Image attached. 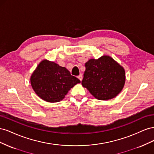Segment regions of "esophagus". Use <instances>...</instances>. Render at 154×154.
I'll return each mask as SVG.
<instances>
[{"label":"esophagus","mask_w":154,"mask_h":154,"mask_svg":"<svg viewBox=\"0 0 154 154\" xmlns=\"http://www.w3.org/2000/svg\"><path fill=\"white\" fill-rule=\"evenodd\" d=\"M78 79L79 80H80L81 82H82V79H83V76H82V74H80V75H79L78 76Z\"/></svg>","instance_id":"obj_1"}]
</instances>
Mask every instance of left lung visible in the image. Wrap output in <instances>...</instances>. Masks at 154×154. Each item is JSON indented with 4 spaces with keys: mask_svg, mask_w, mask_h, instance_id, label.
<instances>
[{
    "mask_svg": "<svg viewBox=\"0 0 154 154\" xmlns=\"http://www.w3.org/2000/svg\"><path fill=\"white\" fill-rule=\"evenodd\" d=\"M82 84L99 100H109L117 96L125 83L124 68L110 56L90 59L85 64Z\"/></svg>",
    "mask_w": 154,
    "mask_h": 154,
    "instance_id": "1",
    "label": "left lung"
}]
</instances>
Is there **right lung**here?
Wrapping results in <instances>:
<instances>
[{
	"mask_svg": "<svg viewBox=\"0 0 154 154\" xmlns=\"http://www.w3.org/2000/svg\"><path fill=\"white\" fill-rule=\"evenodd\" d=\"M30 82L37 96L50 103L62 101L71 88L80 83L66 67L46 59L36 67Z\"/></svg>",
	"mask_w": 154,
	"mask_h": 154,
	"instance_id": "obj_1",
	"label": "right lung"
}]
</instances>
